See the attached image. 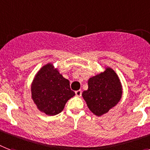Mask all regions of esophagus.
I'll use <instances>...</instances> for the list:
<instances>
[{
    "mask_svg": "<svg viewBox=\"0 0 150 150\" xmlns=\"http://www.w3.org/2000/svg\"><path fill=\"white\" fill-rule=\"evenodd\" d=\"M81 93H82L81 90H77V91H75V95H76L78 97H80V96H81Z\"/></svg>",
    "mask_w": 150,
    "mask_h": 150,
    "instance_id": "1",
    "label": "esophagus"
}]
</instances>
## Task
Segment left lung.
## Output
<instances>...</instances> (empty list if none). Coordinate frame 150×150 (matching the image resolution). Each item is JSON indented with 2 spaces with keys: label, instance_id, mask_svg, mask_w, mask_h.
I'll return each mask as SVG.
<instances>
[{
  "label": "left lung",
  "instance_id": "8db88e82",
  "mask_svg": "<svg viewBox=\"0 0 150 150\" xmlns=\"http://www.w3.org/2000/svg\"><path fill=\"white\" fill-rule=\"evenodd\" d=\"M88 88L82 93L88 109L100 116L119 103L122 97V87L117 75L109 68L100 75L90 78Z\"/></svg>",
  "mask_w": 150,
  "mask_h": 150
}]
</instances>
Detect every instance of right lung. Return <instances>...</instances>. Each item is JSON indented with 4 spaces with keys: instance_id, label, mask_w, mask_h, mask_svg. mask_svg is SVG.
I'll return each instance as SVG.
<instances>
[{
    "instance_id": "1",
    "label": "right lung",
    "mask_w": 150,
    "mask_h": 150,
    "mask_svg": "<svg viewBox=\"0 0 150 150\" xmlns=\"http://www.w3.org/2000/svg\"><path fill=\"white\" fill-rule=\"evenodd\" d=\"M75 95L69 80L53 69L52 64L41 68L31 86V96L38 109L48 115L60 113Z\"/></svg>"
}]
</instances>
